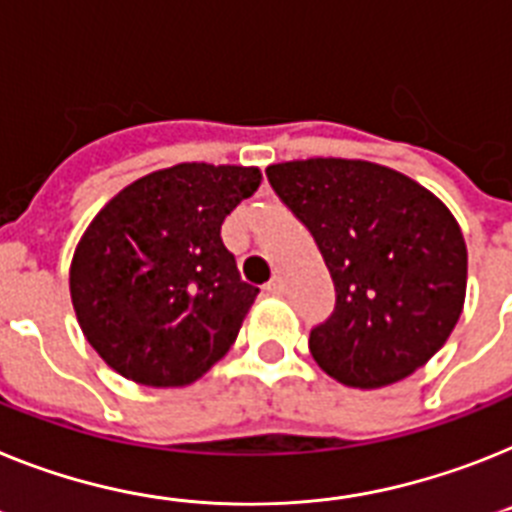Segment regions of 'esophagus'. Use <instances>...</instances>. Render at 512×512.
Instances as JSON below:
<instances>
[{"instance_id": "obj_1", "label": "esophagus", "mask_w": 512, "mask_h": 512, "mask_svg": "<svg viewBox=\"0 0 512 512\" xmlns=\"http://www.w3.org/2000/svg\"><path fill=\"white\" fill-rule=\"evenodd\" d=\"M266 295H285V282H282V277H274L269 285L264 287Z\"/></svg>"}]
</instances>
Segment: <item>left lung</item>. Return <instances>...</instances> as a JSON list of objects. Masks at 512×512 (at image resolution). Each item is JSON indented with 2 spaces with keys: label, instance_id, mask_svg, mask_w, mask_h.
I'll list each match as a JSON object with an SVG mask.
<instances>
[{
  "label": "left lung",
  "instance_id": "8db88e82",
  "mask_svg": "<svg viewBox=\"0 0 512 512\" xmlns=\"http://www.w3.org/2000/svg\"><path fill=\"white\" fill-rule=\"evenodd\" d=\"M266 178L334 279V313L308 339L318 365L352 388H381L422 368L466 298V243L448 207L368 160H292L269 165Z\"/></svg>",
  "mask_w": 512,
  "mask_h": 512
}]
</instances>
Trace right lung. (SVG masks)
I'll return each instance as SVG.
<instances>
[{"instance_id":"1","label":"right lung","mask_w":512,"mask_h":512,"mask_svg":"<svg viewBox=\"0 0 512 512\" xmlns=\"http://www.w3.org/2000/svg\"><path fill=\"white\" fill-rule=\"evenodd\" d=\"M259 168L181 163L129 183L74 251L82 334L142 386L199 381L233 347L259 287L240 279L222 222L259 189Z\"/></svg>"}]
</instances>
